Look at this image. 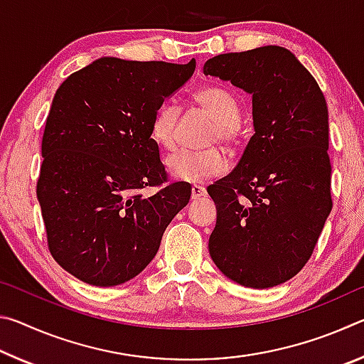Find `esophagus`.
Returning <instances> with one entry per match:
<instances>
[{
  "mask_svg": "<svg viewBox=\"0 0 364 364\" xmlns=\"http://www.w3.org/2000/svg\"><path fill=\"white\" fill-rule=\"evenodd\" d=\"M207 196V189L204 186H200V184H194L193 188H191V199L197 200V199H202V197Z\"/></svg>",
  "mask_w": 364,
  "mask_h": 364,
  "instance_id": "esophagus-1",
  "label": "esophagus"
}]
</instances>
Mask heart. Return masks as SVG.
<instances>
[{"label":"heart","instance_id":"b5f03b06","mask_svg":"<svg viewBox=\"0 0 364 364\" xmlns=\"http://www.w3.org/2000/svg\"><path fill=\"white\" fill-rule=\"evenodd\" d=\"M193 101L213 120L208 143L220 141L230 149H236L242 143L241 104L230 90L220 85H207L194 91ZM180 120V109L171 102H164L154 112L151 122V138L164 149H173L176 143V125ZM168 175L178 181L199 183L223 175L228 170V159L218 147L204 151L181 149L165 160Z\"/></svg>","mask_w":364,"mask_h":364}]
</instances>
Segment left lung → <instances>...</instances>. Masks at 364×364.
I'll use <instances>...</instances> for the list:
<instances>
[{"label": "left lung", "mask_w": 364, "mask_h": 364, "mask_svg": "<svg viewBox=\"0 0 364 364\" xmlns=\"http://www.w3.org/2000/svg\"><path fill=\"white\" fill-rule=\"evenodd\" d=\"M204 73L252 95L255 130L236 168L207 188L217 204L208 252L237 284L274 287L305 267L332 210L328 104L281 46L220 54Z\"/></svg>", "instance_id": "left-lung-1"}]
</instances>
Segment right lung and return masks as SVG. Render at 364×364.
<instances>
[{
  "instance_id": "right-lung-1",
  "label": "right lung",
  "mask_w": 364,
  "mask_h": 364,
  "mask_svg": "<svg viewBox=\"0 0 364 364\" xmlns=\"http://www.w3.org/2000/svg\"><path fill=\"white\" fill-rule=\"evenodd\" d=\"M194 69V59L180 65L101 58L54 95L36 197L49 252L86 284L110 287L138 276L188 205V183L151 197L139 191L167 183L151 122Z\"/></svg>"
}]
</instances>
